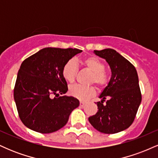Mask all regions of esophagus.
<instances>
[{"mask_svg":"<svg viewBox=\"0 0 158 158\" xmlns=\"http://www.w3.org/2000/svg\"><path fill=\"white\" fill-rule=\"evenodd\" d=\"M79 105H80V106L83 107V106H85V105H86V102H82V101H80V102H79Z\"/></svg>","mask_w":158,"mask_h":158,"instance_id":"1","label":"esophagus"}]
</instances>
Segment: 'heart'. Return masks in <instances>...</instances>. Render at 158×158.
<instances>
[{
	"mask_svg": "<svg viewBox=\"0 0 158 158\" xmlns=\"http://www.w3.org/2000/svg\"><path fill=\"white\" fill-rule=\"evenodd\" d=\"M81 62L86 70L91 72L88 80L89 84H96L100 90L104 89L108 86L110 80V76L106 70V64L104 61L97 56H88L85 58ZM78 71L79 68L77 61L70 59L63 65L61 74L67 81L73 83L76 80ZM68 92L73 97L80 100H86L95 95L96 88L92 85L83 86L80 85H73L70 86Z\"/></svg>",
	"mask_w": 158,
	"mask_h": 158,
	"instance_id": "heart-1",
	"label": "heart"
}]
</instances>
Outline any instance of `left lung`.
<instances>
[{
  "instance_id": "left-lung-1",
  "label": "left lung",
  "mask_w": 158,
  "mask_h": 158,
  "mask_svg": "<svg viewBox=\"0 0 158 158\" xmlns=\"http://www.w3.org/2000/svg\"><path fill=\"white\" fill-rule=\"evenodd\" d=\"M106 60L111 70L109 84L97 102L98 110L88 118L97 131L115 134L126 129L133 123L142 100L138 76L133 64L113 49L94 50Z\"/></svg>"
}]
</instances>
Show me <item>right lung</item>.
Instances as JSON below:
<instances>
[{
    "label": "right lung",
    "instance_id": "1",
    "mask_svg": "<svg viewBox=\"0 0 158 158\" xmlns=\"http://www.w3.org/2000/svg\"><path fill=\"white\" fill-rule=\"evenodd\" d=\"M82 50L46 48L27 58L18 73L14 99L24 126L41 134L59 130L79 106L77 98L62 96L68 84L61 69L67 61Z\"/></svg>",
    "mask_w": 158,
    "mask_h": 158
}]
</instances>
